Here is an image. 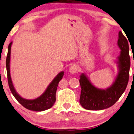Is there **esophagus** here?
I'll use <instances>...</instances> for the list:
<instances>
[{"label": "esophagus", "instance_id": "esophagus-1", "mask_svg": "<svg viewBox=\"0 0 134 134\" xmlns=\"http://www.w3.org/2000/svg\"><path fill=\"white\" fill-rule=\"evenodd\" d=\"M78 70H79V68L76 64H73V65H71L70 68V72L72 74H74L76 72H77Z\"/></svg>", "mask_w": 134, "mask_h": 134}]
</instances>
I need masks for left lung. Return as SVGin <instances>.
I'll list each match as a JSON object with an SVG mask.
<instances>
[{"label": "left lung", "instance_id": "8db88e82", "mask_svg": "<svg viewBox=\"0 0 134 134\" xmlns=\"http://www.w3.org/2000/svg\"><path fill=\"white\" fill-rule=\"evenodd\" d=\"M118 46L121 49L119 57V72L112 86L106 90L93 86L85 74L79 79L81 88L80 104L84 108L90 110H100L114 105L126 90L129 80L130 57L129 46L126 38L121 31L119 32Z\"/></svg>", "mask_w": 134, "mask_h": 134}]
</instances>
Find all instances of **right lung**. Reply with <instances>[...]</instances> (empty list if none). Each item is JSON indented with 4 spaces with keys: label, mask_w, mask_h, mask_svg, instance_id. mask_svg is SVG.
Listing matches in <instances>:
<instances>
[{
    "label": "right lung",
    "mask_w": 134,
    "mask_h": 134,
    "mask_svg": "<svg viewBox=\"0 0 134 134\" xmlns=\"http://www.w3.org/2000/svg\"><path fill=\"white\" fill-rule=\"evenodd\" d=\"M12 42L8 46V55L6 57V70H7V77H8V85H9V89L12 92V94L13 95L15 98L17 100V101L20 104L23 106L24 108L28 109L30 110L33 111H44V110H48L54 104L56 100V91H57V86L59 82L63 78L64 75V72L59 73L57 75V77L53 80L50 85L47 88L46 90L44 93L40 96L39 97L34 100H27V99H23L20 97L19 94L16 92L15 90L13 87V83H12V79L10 76V70H9V63H10V54H11V46H12Z\"/></svg>",
    "instance_id": "1"
}]
</instances>
